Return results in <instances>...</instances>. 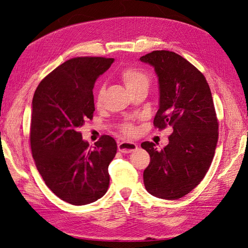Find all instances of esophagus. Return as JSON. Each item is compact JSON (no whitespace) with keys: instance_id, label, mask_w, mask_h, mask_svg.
<instances>
[{"instance_id":"obj_1","label":"esophagus","mask_w":248,"mask_h":248,"mask_svg":"<svg viewBox=\"0 0 248 248\" xmlns=\"http://www.w3.org/2000/svg\"><path fill=\"white\" fill-rule=\"evenodd\" d=\"M118 149L122 153H131L138 149V145L133 141H121L119 142Z\"/></svg>"}]
</instances>
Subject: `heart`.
<instances>
[{
	"mask_svg": "<svg viewBox=\"0 0 248 248\" xmlns=\"http://www.w3.org/2000/svg\"><path fill=\"white\" fill-rule=\"evenodd\" d=\"M120 78L122 79L124 82L125 87L128 89V91L131 93L140 88H148L150 78L148 74L140 68L137 67H127V68L123 69L120 73ZM103 86H100L97 90V95H96V103L100 104L102 100V95H103ZM122 130L125 133H131L133 131L132 126L129 124H124L122 126Z\"/></svg>",
	"mask_w": 248,
	"mask_h": 248,
	"instance_id": "obj_1",
	"label": "heart"
}]
</instances>
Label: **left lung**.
<instances>
[{
  "label": "left lung",
  "mask_w": 248,
  "mask_h": 248,
  "mask_svg": "<svg viewBox=\"0 0 248 248\" xmlns=\"http://www.w3.org/2000/svg\"><path fill=\"white\" fill-rule=\"evenodd\" d=\"M140 60L153 66L158 78L154 126L174 129L160 151L154 142H141L151 158L144 184L156 198L177 200L197 187L211 166L218 140L211 90L202 73L176 52L154 50Z\"/></svg>",
  "instance_id": "1"
}]
</instances>
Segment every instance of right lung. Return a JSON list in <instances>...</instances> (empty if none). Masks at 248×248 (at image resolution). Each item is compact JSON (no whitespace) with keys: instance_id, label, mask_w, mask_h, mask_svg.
Wrapping results in <instances>:
<instances>
[{"instance_id":"1","label":"right lung","mask_w":248,"mask_h":248,"mask_svg":"<svg viewBox=\"0 0 248 248\" xmlns=\"http://www.w3.org/2000/svg\"><path fill=\"white\" fill-rule=\"evenodd\" d=\"M112 62L102 57L70 59L41 80L33 97L30 141L37 170L48 188L71 205L93 202L108 188L116 140L102 136L90 147L78 129L93 118L92 90Z\"/></svg>"}]
</instances>
